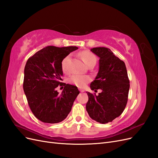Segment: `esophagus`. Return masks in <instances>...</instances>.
I'll return each mask as SVG.
<instances>
[{"mask_svg":"<svg viewBox=\"0 0 158 158\" xmlns=\"http://www.w3.org/2000/svg\"><path fill=\"white\" fill-rule=\"evenodd\" d=\"M80 92H84V90H83V89H80Z\"/></svg>","mask_w":158,"mask_h":158,"instance_id":"1","label":"esophagus"}]
</instances>
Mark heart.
<instances>
[{
    "instance_id": "1",
    "label": "heart",
    "mask_w": 158,
    "mask_h": 158,
    "mask_svg": "<svg viewBox=\"0 0 158 158\" xmlns=\"http://www.w3.org/2000/svg\"><path fill=\"white\" fill-rule=\"evenodd\" d=\"M81 58H82L84 63L88 66L90 64L96 63V56L93 52L89 51H84L80 53ZM70 60V56H66L65 58L63 59L61 63L62 70L64 73H68L69 72V62ZM91 80V78L88 76H83V75H78L75 74L73 75L69 78V81L71 84L76 85V86L79 88H84L87 85L89 81Z\"/></svg>"
}]
</instances>
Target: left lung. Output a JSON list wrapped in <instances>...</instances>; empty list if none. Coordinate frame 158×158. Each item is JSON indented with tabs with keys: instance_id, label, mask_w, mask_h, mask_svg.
<instances>
[{
	"instance_id": "1",
	"label": "left lung",
	"mask_w": 158,
	"mask_h": 158,
	"mask_svg": "<svg viewBox=\"0 0 158 158\" xmlns=\"http://www.w3.org/2000/svg\"><path fill=\"white\" fill-rule=\"evenodd\" d=\"M99 57V71L90 84L92 90L101 89L98 95L86 92L88 102L86 111L93 120L102 124L112 122L125 109L130 82L125 63L106 47L91 49Z\"/></svg>"
}]
</instances>
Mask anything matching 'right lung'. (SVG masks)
<instances>
[{
    "label": "right lung",
    "instance_id": "add662e5",
    "mask_svg": "<svg viewBox=\"0 0 158 158\" xmlns=\"http://www.w3.org/2000/svg\"><path fill=\"white\" fill-rule=\"evenodd\" d=\"M78 48L70 46H48L37 51L27 60L23 88L31 111L46 123H58L66 118L80 94L77 87L61 82L62 60ZM64 86L60 94L56 90Z\"/></svg>",
    "mask_w": 158,
    "mask_h": 158
}]
</instances>
